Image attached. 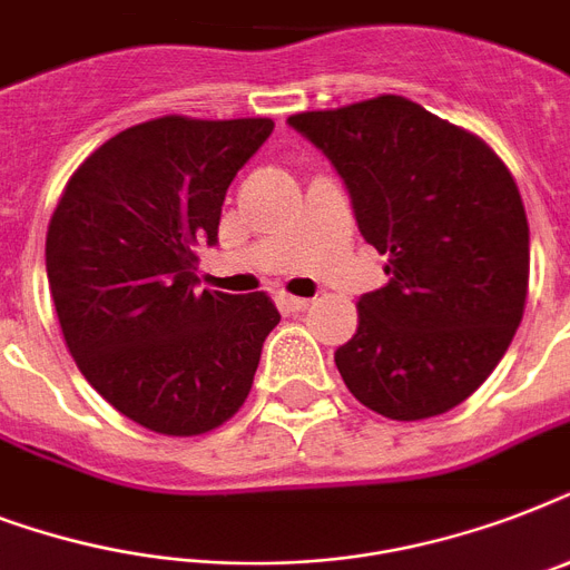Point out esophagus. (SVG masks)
I'll return each instance as SVG.
<instances>
[{"mask_svg": "<svg viewBox=\"0 0 570 570\" xmlns=\"http://www.w3.org/2000/svg\"><path fill=\"white\" fill-rule=\"evenodd\" d=\"M311 307V298H298V295H281V311L284 313H302Z\"/></svg>", "mask_w": 570, "mask_h": 570, "instance_id": "esophagus-1", "label": "esophagus"}]
</instances>
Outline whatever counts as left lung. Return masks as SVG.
Returning a JSON list of instances; mask_svg holds the SVG:
<instances>
[{"label":"left lung","mask_w":570,"mask_h":570,"mask_svg":"<svg viewBox=\"0 0 570 570\" xmlns=\"http://www.w3.org/2000/svg\"><path fill=\"white\" fill-rule=\"evenodd\" d=\"M328 156L387 286L334 352L352 396L390 420L446 414L494 373L523 320L530 224L505 163L468 129L381 94L289 115Z\"/></svg>","instance_id":"1"}]
</instances>
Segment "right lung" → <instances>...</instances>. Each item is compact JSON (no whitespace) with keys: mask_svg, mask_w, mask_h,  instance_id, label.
<instances>
[{"mask_svg":"<svg viewBox=\"0 0 570 570\" xmlns=\"http://www.w3.org/2000/svg\"><path fill=\"white\" fill-rule=\"evenodd\" d=\"M272 118L165 115L100 145L67 180L47 277L79 373L115 411L168 438L227 423L281 322L266 293H197V245L218 239L236 171Z\"/></svg>","mask_w":570,"mask_h":570,"instance_id":"obj_1","label":"right lung"}]
</instances>
